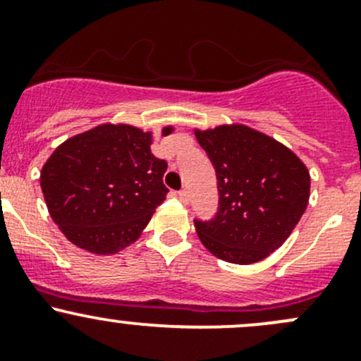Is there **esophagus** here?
Returning <instances> with one entry per match:
<instances>
[{
  "instance_id": "34e87169",
  "label": "esophagus",
  "mask_w": 361,
  "mask_h": 361,
  "mask_svg": "<svg viewBox=\"0 0 361 361\" xmlns=\"http://www.w3.org/2000/svg\"><path fill=\"white\" fill-rule=\"evenodd\" d=\"M177 198H179L182 203H188V200H189L188 191H185V189H180V191H177Z\"/></svg>"
}]
</instances>
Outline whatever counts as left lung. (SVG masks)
I'll list each match as a JSON object with an SVG mask.
<instances>
[{"instance_id":"8db88e82","label":"left lung","mask_w":361,"mask_h":361,"mask_svg":"<svg viewBox=\"0 0 361 361\" xmlns=\"http://www.w3.org/2000/svg\"><path fill=\"white\" fill-rule=\"evenodd\" d=\"M216 169L219 207L195 219L202 244L224 262L249 265L279 249L309 203L310 176L281 142L244 124L195 130Z\"/></svg>"}]
</instances>
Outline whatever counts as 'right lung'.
I'll return each instance as SVG.
<instances>
[{
  "instance_id": "1",
  "label": "right lung",
  "mask_w": 361,
  "mask_h": 361,
  "mask_svg": "<svg viewBox=\"0 0 361 361\" xmlns=\"http://www.w3.org/2000/svg\"><path fill=\"white\" fill-rule=\"evenodd\" d=\"M172 126L163 128L170 135ZM152 135L130 124H99L68 138L42 169L40 185L64 237L94 255H116L140 237L166 198L165 159Z\"/></svg>"
}]
</instances>
